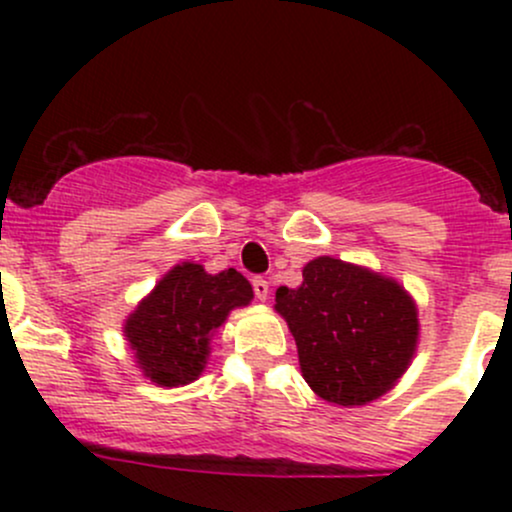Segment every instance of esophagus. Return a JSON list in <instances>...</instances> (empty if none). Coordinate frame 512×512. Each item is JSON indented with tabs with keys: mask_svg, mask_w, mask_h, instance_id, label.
Listing matches in <instances>:
<instances>
[{
	"mask_svg": "<svg viewBox=\"0 0 512 512\" xmlns=\"http://www.w3.org/2000/svg\"><path fill=\"white\" fill-rule=\"evenodd\" d=\"M252 291H255L257 301H267V296H269L267 279H262V276H255V279H252Z\"/></svg>",
	"mask_w": 512,
	"mask_h": 512,
	"instance_id": "esophagus-1",
	"label": "esophagus"
}]
</instances>
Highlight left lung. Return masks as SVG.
Here are the masks:
<instances>
[{
  "mask_svg": "<svg viewBox=\"0 0 512 512\" xmlns=\"http://www.w3.org/2000/svg\"><path fill=\"white\" fill-rule=\"evenodd\" d=\"M274 308L289 322L305 383L327 402H373L414 356V301L397 281L356 264L317 257L298 289L276 291Z\"/></svg>",
  "mask_w": 512,
  "mask_h": 512,
  "instance_id": "left-lung-1",
  "label": "left lung"
}]
</instances>
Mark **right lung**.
Segmentation results:
<instances>
[{"mask_svg": "<svg viewBox=\"0 0 512 512\" xmlns=\"http://www.w3.org/2000/svg\"><path fill=\"white\" fill-rule=\"evenodd\" d=\"M250 301V281L236 269L207 274L202 264H178L129 315L125 337L146 378L166 387L187 385L204 370L216 327Z\"/></svg>", "mask_w": 512, "mask_h": 512, "instance_id": "1", "label": "right lung"}]
</instances>
